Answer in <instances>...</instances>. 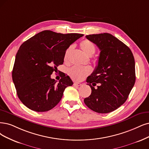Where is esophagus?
I'll return each mask as SVG.
<instances>
[{"label": "esophagus", "mask_w": 149, "mask_h": 149, "mask_svg": "<svg viewBox=\"0 0 149 149\" xmlns=\"http://www.w3.org/2000/svg\"><path fill=\"white\" fill-rule=\"evenodd\" d=\"M74 86H80L81 85V84L79 83V82H75V83L74 84Z\"/></svg>", "instance_id": "esophagus-1"}]
</instances>
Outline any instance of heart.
<instances>
[{"label": "heart", "mask_w": 149, "mask_h": 149, "mask_svg": "<svg viewBox=\"0 0 149 149\" xmlns=\"http://www.w3.org/2000/svg\"><path fill=\"white\" fill-rule=\"evenodd\" d=\"M80 47L81 50L87 56L91 57L95 54L96 52V47L92 42L85 39L80 43ZM72 47H69L66 49L64 54V61H68L69 56L71 52ZM91 72V69L86 66H74L68 70V74L72 79L75 81H80L84 79L86 77L90 74Z\"/></svg>", "instance_id": "obj_1"}]
</instances>
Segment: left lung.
<instances>
[{"label":"left lung","instance_id":"8db88e82","mask_svg":"<svg viewBox=\"0 0 149 149\" xmlns=\"http://www.w3.org/2000/svg\"><path fill=\"white\" fill-rule=\"evenodd\" d=\"M86 38L101 52L97 65L86 79L91 93L84 102L96 112H111L125 102L135 84L133 54L128 46L109 33Z\"/></svg>","mask_w":149,"mask_h":149}]
</instances>
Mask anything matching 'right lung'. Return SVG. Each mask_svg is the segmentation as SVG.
Instances as JSON below:
<instances>
[{
    "label": "right lung",
    "mask_w": 149,
    "mask_h": 149,
    "mask_svg": "<svg viewBox=\"0 0 149 149\" xmlns=\"http://www.w3.org/2000/svg\"><path fill=\"white\" fill-rule=\"evenodd\" d=\"M84 34H61L43 31L24 42L16 53L12 79L17 95L32 111L46 112L61 100L66 87L73 82L64 73L59 81L51 75L64 62V54L72 43Z\"/></svg>",
    "instance_id": "right-lung-1"
}]
</instances>
